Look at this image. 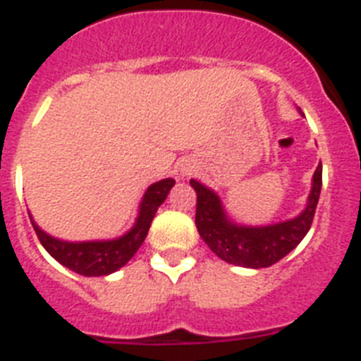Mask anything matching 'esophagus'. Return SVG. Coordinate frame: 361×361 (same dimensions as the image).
Segmentation results:
<instances>
[{"label":"esophagus","mask_w":361,"mask_h":361,"mask_svg":"<svg viewBox=\"0 0 361 361\" xmlns=\"http://www.w3.org/2000/svg\"><path fill=\"white\" fill-rule=\"evenodd\" d=\"M195 170H191V168H186V170H183V175H191Z\"/></svg>","instance_id":"obj_1"}]
</instances>
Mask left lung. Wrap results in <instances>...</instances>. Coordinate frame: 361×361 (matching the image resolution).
<instances>
[{"instance_id":"obj_1","label":"left lung","mask_w":361,"mask_h":361,"mask_svg":"<svg viewBox=\"0 0 361 361\" xmlns=\"http://www.w3.org/2000/svg\"><path fill=\"white\" fill-rule=\"evenodd\" d=\"M190 184L197 191V229L209 250L233 266L260 269L282 260L307 235L320 199L322 164H318L312 175L311 193L304 212L295 219L269 226H242L233 222L215 191L193 178Z\"/></svg>"}]
</instances>
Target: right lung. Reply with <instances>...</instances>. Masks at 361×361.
<instances>
[{
  "mask_svg": "<svg viewBox=\"0 0 361 361\" xmlns=\"http://www.w3.org/2000/svg\"><path fill=\"white\" fill-rule=\"evenodd\" d=\"M173 184V178H162L159 183H153L142 197L133 228L124 233L123 237L111 238V240H61V238L44 233L34 222L30 213L28 216H30L32 226L36 229L37 238L44 250L49 251L50 257L56 258L61 266L68 267L82 276H106L121 269L141 247L148 235L153 216L157 213L159 206L166 200Z\"/></svg>",
  "mask_w": 361,
  "mask_h": 361,
  "instance_id": "add662e5",
  "label": "right lung"
}]
</instances>
